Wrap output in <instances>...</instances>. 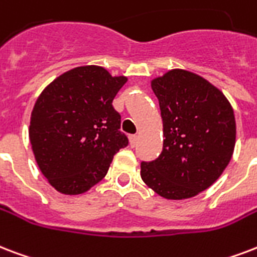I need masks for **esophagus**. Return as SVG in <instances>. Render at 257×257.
<instances>
[{"instance_id":"1","label":"esophagus","mask_w":257,"mask_h":257,"mask_svg":"<svg viewBox=\"0 0 257 257\" xmlns=\"http://www.w3.org/2000/svg\"><path fill=\"white\" fill-rule=\"evenodd\" d=\"M137 139H139V137H137L136 135H131V136H129V144H131V147L136 146Z\"/></svg>"}]
</instances>
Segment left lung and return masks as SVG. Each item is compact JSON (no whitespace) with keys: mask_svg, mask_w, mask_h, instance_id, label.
Instances as JSON below:
<instances>
[{"mask_svg":"<svg viewBox=\"0 0 257 257\" xmlns=\"http://www.w3.org/2000/svg\"><path fill=\"white\" fill-rule=\"evenodd\" d=\"M163 120V151L142 163V179L166 199H187L210 187L232 159L233 107L198 74L174 68L151 81Z\"/></svg>","mask_w":257,"mask_h":257,"instance_id":"8db88e82","label":"left lung"}]
</instances>
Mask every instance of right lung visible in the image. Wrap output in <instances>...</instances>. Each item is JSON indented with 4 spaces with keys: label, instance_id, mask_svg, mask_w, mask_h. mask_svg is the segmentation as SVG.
Segmentation results:
<instances>
[{
    "label": "right lung",
    "instance_id": "obj_1",
    "mask_svg": "<svg viewBox=\"0 0 257 257\" xmlns=\"http://www.w3.org/2000/svg\"><path fill=\"white\" fill-rule=\"evenodd\" d=\"M126 81L101 66H81L59 75L39 95L29 140L37 166L56 191L86 193L128 146L121 115L111 105Z\"/></svg>",
    "mask_w": 257,
    "mask_h": 257
}]
</instances>
